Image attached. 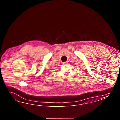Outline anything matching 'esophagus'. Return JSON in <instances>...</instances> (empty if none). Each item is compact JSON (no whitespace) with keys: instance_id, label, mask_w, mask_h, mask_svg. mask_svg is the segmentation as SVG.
<instances>
[{"instance_id":"1","label":"esophagus","mask_w":120,"mask_h":120,"mask_svg":"<svg viewBox=\"0 0 120 120\" xmlns=\"http://www.w3.org/2000/svg\"><path fill=\"white\" fill-rule=\"evenodd\" d=\"M63 64H68L67 62H62V63Z\"/></svg>"}]
</instances>
